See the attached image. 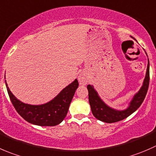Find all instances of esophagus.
I'll return each instance as SVG.
<instances>
[{"label":"esophagus","mask_w":156,"mask_h":156,"mask_svg":"<svg viewBox=\"0 0 156 156\" xmlns=\"http://www.w3.org/2000/svg\"><path fill=\"white\" fill-rule=\"evenodd\" d=\"M89 79H88V76H86V73H81L78 76V80L79 83H80V85H86V83L89 81Z\"/></svg>","instance_id":"esophagus-1"}]
</instances>
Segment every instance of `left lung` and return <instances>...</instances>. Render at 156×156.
<instances>
[{"mask_svg": "<svg viewBox=\"0 0 156 156\" xmlns=\"http://www.w3.org/2000/svg\"><path fill=\"white\" fill-rule=\"evenodd\" d=\"M149 85V61L148 59L147 70H146V77L143 81V84L141 89L136 94L130 101V105L127 109L124 111H118L108 107L98 96L96 91L94 89L93 86L88 85L87 89L89 91V101L91 106L92 115L99 121L105 123H115L122 121L140 108L143 103Z\"/></svg>", "mask_w": 156, "mask_h": 156, "instance_id": "1", "label": "left lung"}]
</instances>
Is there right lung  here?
<instances>
[{
  "mask_svg": "<svg viewBox=\"0 0 156 156\" xmlns=\"http://www.w3.org/2000/svg\"><path fill=\"white\" fill-rule=\"evenodd\" d=\"M5 83L10 101L18 114L29 123L48 127L58 125L65 118L79 86L77 80H75L49 102L40 105H31L18 100L10 92L6 81Z\"/></svg>",
  "mask_w": 156,
  "mask_h": 156,
  "instance_id": "right-lung-1",
  "label": "right lung"
}]
</instances>
